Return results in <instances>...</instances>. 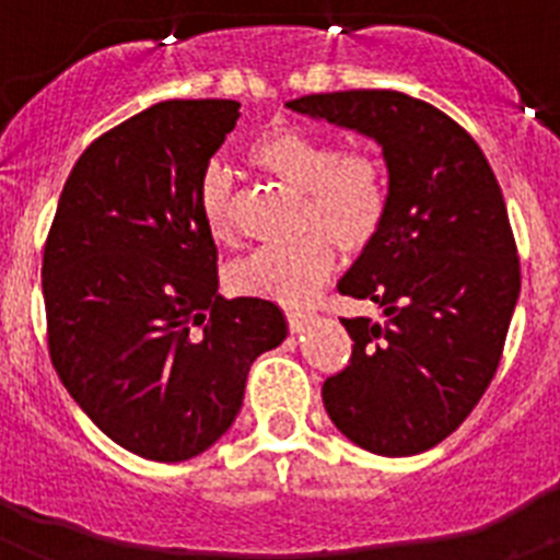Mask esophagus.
I'll use <instances>...</instances> for the list:
<instances>
[{"label":"esophagus","mask_w":560,"mask_h":560,"mask_svg":"<svg viewBox=\"0 0 560 560\" xmlns=\"http://www.w3.org/2000/svg\"><path fill=\"white\" fill-rule=\"evenodd\" d=\"M285 316H289V328L294 330V334H300V330L308 328V323L314 319V314H311V311H303V308H289L285 311Z\"/></svg>","instance_id":"1"}]
</instances>
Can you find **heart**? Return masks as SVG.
<instances>
[{"label": "heart", "mask_w": 560, "mask_h": 560, "mask_svg": "<svg viewBox=\"0 0 560 560\" xmlns=\"http://www.w3.org/2000/svg\"><path fill=\"white\" fill-rule=\"evenodd\" d=\"M271 179L300 192V224L329 232H305L289 244L260 246L230 269L232 289L275 303L300 305L325 283L336 260V244L361 249L384 224L389 207L387 171L364 151L339 153L325 137L300 128H275L257 137L246 151ZM201 224L219 244L235 237L232 176L212 162L201 171L196 190Z\"/></svg>", "instance_id": "heart-1"}]
</instances>
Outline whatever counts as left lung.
I'll use <instances>...</instances> for the list:
<instances>
[{"mask_svg":"<svg viewBox=\"0 0 560 560\" xmlns=\"http://www.w3.org/2000/svg\"><path fill=\"white\" fill-rule=\"evenodd\" d=\"M285 106L370 137L387 162L384 224L336 285L384 319H341L353 355L325 381V409L364 452H427L491 384L522 291L497 176L471 133L404 92L353 89Z\"/></svg>","mask_w":560,"mask_h":560,"instance_id":"1","label":"left lung"}]
</instances>
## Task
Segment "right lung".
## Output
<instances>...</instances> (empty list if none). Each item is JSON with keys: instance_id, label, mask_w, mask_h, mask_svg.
Instances as JSON below:
<instances>
[{"instance_id": "obj_1", "label": "right lung", "mask_w": 560, "mask_h": 560, "mask_svg": "<svg viewBox=\"0 0 560 560\" xmlns=\"http://www.w3.org/2000/svg\"><path fill=\"white\" fill-rule=\"evenodd\" d=\"M235 101H165L75 162L44 246L49 359L117 446L182 463L235 423L252 361L289 334L260 296L219 294L196 190Z\"/></svg>"}]
</instances>
